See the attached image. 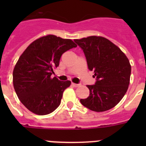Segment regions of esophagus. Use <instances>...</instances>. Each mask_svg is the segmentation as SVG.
Returning <instances> with one entry per match:
<instances>
[{
	"instance_id": "esophagus-1",
	"label": "esophagus",
	"mask_w": 146,
	"mask_h": 146,
	"mask_svg": "<svg viewBox=\"0 0 146 146\" xmlns=\"http://www.w3.org/2000/svg\"><path fill=\"white\" fill-rule=\"evenodd\" d=\"M72 86H74V87H75V88H77V87H79L80 84H76V83H73V82H72Z\"/></svg>"
}]
</instances>
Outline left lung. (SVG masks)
<instances>
[{
    "label": "left lung",
    "instance_id": "left-lung-1",
    "mask_svg": "<svg viewBox=\"0 0 146 146\" xmlns=\"http://www.w3.org/2000/svg\"><path fill=\"white\" fill-rule=\"evenodd\" d=\"M83 50L88 69L96 77L95 85L87 86L88 97L81 99L83 106L95 112L114 108L127 91L130 82L131 65L121 49L102 36H91L74 39Z\"/></svg>",
    "mask_w": 146,
    "mask_h": 146
}]
</instances>
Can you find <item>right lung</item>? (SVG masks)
<instances>
[{"label": "right lung", "instance_id": "1", "mask_svg": "<svg viewBox=\"0 0 146 146\" xmlns=\"http://www.w3.org/2000/svg\"><path fill=\"white\" fill-rule=\"evenodd\" d=\"M77 47L72 39L49 34L33 41L18 59L13 70V85L20 101L34 114L44 115L60 105L71 81L52 77L62 54Z\"/></svg>", "mask_w": 146, "mask_h": 146}]
</instances>
